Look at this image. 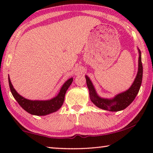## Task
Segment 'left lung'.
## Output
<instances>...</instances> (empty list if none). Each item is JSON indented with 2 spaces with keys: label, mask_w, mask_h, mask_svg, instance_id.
Masks as SVG:
<instances>
[{
  "label": "left lung",
  "mask_w": 153,
  "mask_h": 153,
  "mask_svg": "<svg viewBox=\"0 0 153 153\" xmlns=\"http://www.w3.org/2000/svg\"><path fill=\"white\" fill-rule=\"evenodd\" d=\"M138 51L139 53L138 73H137L133 84H131V86L129 89L115 95V97H114L112 98L100 97L96 91L94 85H93L92 81L90 80V77L87 76H85L86 79L87 86L89 90L90 98L91 101L97 107L106 111H120L125 109L135 99L136 95L138 94L140 88L142 79V74H143L141 52L138 48Z\"/></svg>",
  "instance_id": "8db88e82"
}]
</instances>
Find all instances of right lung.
Returning <instances> with one entry per match:
<instances>
[{
	"instance_id": "obj_1",
	"label": "right lung",
	"mask_w": 153,
	"mask_h": 153,
	"mask_svg": "<svg viewBox=\"0 0 153 153\" xmlns=\"http://www.w3.org/2000/svg\"><path fill=\"white\" fill-rule=\"evenodd\" d=\"M73 77L67 79L62 86L59 94L55 97L46 100H32L23 97L22 96L18 94L13 86L11 79L9 78V84L13 96L21 107L25 111L32 114V115L42 116L56 112L61 107L64 102L65 95L67 89L69 88V87L70 86L72 82H73Z\"/></svg>"
}]
</instances>
